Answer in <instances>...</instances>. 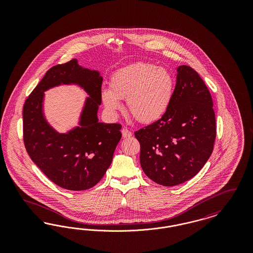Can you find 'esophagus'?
Masks as SVG:
<instances>
[{
    "mask_svg": "<svg viewBox=\"0 0 253 253\" xmlns=\"http://www.w3.org/2000/svg\"><path fill=\"white\" fill-rule=\"evenodd\" d=\"M121 132H122V136H123L124 138H127V137L132 136V132H131L130 130H128L127 128H123Z\"/></svg>",
    "mask_w": 253,
    "mask_h": 253,
    "instance_id": "34e87169",
    "label": "esophagus"
}]
</instances>
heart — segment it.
Returning a JSON list of instances; mask_svg holds the SVG:
<instances>
[{
	"label": "heart",
	"instance_id": "b5f03b06",
	"mask_svg": "<svg viewBox=\"0 0 253 253\" xmlns=\"http://www.w3.org/2000/svg\"><path fill=\"white\" fill-rule=\"evenodd\" d=\"M175 88V80L164 67L150 62H136L114 73L110 89L101 91L104 107L112 114L122 108L126 99L128 112L135 121L152 123L168 111Z\"/></svg>",
	"mask_w": 253,
	"mask_h": 253
}]
</instances>
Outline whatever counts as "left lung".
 I'll return each instance as SVG.
<instances>
[{"label": "left lung", "instance_id": "obj_1", "mask_svg": "<svg viewBox=\"0 0 253 253\" xmlns=\"http://www.w3.org/2000/svg\"><path fill=\"white\" fill-rule=\"evenodd\" d=\"M212 98L192 67L177 68L174 94L167 113L134 132L146 175L163 186L193 178L211 157L216 137Z\"/></svg>", "mask_w": 253, "mask_h": 253}]
</instances>
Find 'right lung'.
I'll list each match as a JSON object with an SVG mask.
<instances>
[{"label": "right lung", "instance_id": "right-lung-1", "mask_svg": "<svg viewBox=\"0 0 253 253\" xmlns=\"http://www.w3.org/2000/svg\"><path fill=\"white\" fill-rule=\"evenodd\" d=\"M61 83L81 84L90 96L86 100L80 127L67 134L56 132L42 114L43 92ZM102 78L71 60L51 67L32 93L23 110V134L27 154L56 185L69 191L94 187L111 165L121 138V125L97 120L101 103Z\"/></svg>", "mask_w": 253, "mask_h": 253}]
</instances>
